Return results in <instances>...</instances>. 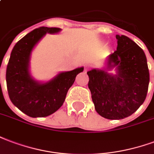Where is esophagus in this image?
I'll return each instance as SVG.
<instances>
[{
  "label": "esophagus",
  "mask_w": 154,
  "mask_h": 154,
  "mask_svg": "<svg viewBox=\"0 0 154 154\" xmlns=\"http://www.w3.org/2000/svg\"><path fill=\"white\" fill-rule=\"evenodd\" d=\"M90 69V66H85V71H88V69Z\"/></svg>",
  "instance_id": "obj_1"
}]
</instances>
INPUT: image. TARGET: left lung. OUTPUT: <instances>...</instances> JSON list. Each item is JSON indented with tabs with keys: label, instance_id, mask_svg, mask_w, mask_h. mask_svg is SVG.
<instances>
[{
	"label": "left lung",
	"instance_id": "1",
	"mask_svg": "<svg viewBox=\"0 0 154 154\" xmlns=\"http://www.w3.org/2000/svg\"><path fill=\"white\" fill-rule=\"evenodd\" d=\"M116 38V51L107 58L106 69L116 67V75H110L104 69L87 72L95 110L109 120L124 119L136 112L146 98L149 84L143 49L126 36Z\"/></svg>",
	"mask_w": 154,
	"mask_h": 154
}]
</instances>
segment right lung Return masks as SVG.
<instances>
[{
	"instance_id": "obj_1",
	"label": "right lung",
	"mask_w": 154,
	"mask_h": 154,
	"mask_svg": "<svg viewBox=\"0 0 154 154\" xmlns=\"http://www.w3.org/2000/svg\"><path fill=\"white\" fill-rule=\"evenodd\" d=\"M59 28L35 29L14 45L6 68V85L10 99L14 106L31 117L51 115L62 106L66 94L84 68L60 73L51 81L40 84L33 80L29 71L30 54L38 42L48 32Z\"/></svg>"
}]
</instances>
